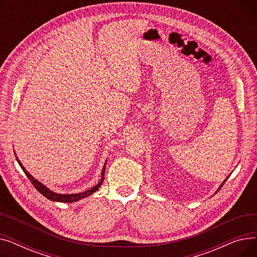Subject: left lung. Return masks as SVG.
Wrapping results in <instances>:
<instances>
[{
    "label": "left lung",
    "instance_id": "8db88e82",
    "mask_svg": "<svg viewBox=\"0 0 257 257\" xmlns=\"http://www.w3.org/2000/svg\"><path fill=\"white\" fill-rule=\"evenodd\" d=\"M228 177H229V176H228ZM228 177H227V178H226V180H227V179H228ZM226 180H225V181H224V182H223V183H222V185H221V187H222V186H223V185H224V183H225V182H226ZM221 187H220V188H221ZM220 188H219V190H220ZM219 190H218V191H219Z\"/></svg>",
    "mask_w": 257,
    "mask_h": 257
}]
</instances>
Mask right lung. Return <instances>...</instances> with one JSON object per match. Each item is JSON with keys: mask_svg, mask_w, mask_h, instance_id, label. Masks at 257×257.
Instances as JSON below:
<instances>
[{"mask_svg": "<svg viewBox=\"0 0 257 257\" xmlns=\"http://www.w3.org/2000/svg\"><path fill=\"white\" fill-rule=\"evenodd\" d=\"M17 160H18V163L20 164V166H21V168H22V170L24 171V173L26 174V176L29 178V180L31 181V183L34 185V187L36 188V190L42 194V195H44L46 198H48L49 200H52V201H56V202H66V203H71V202H75V201H78V200H80V199H82V198H85V197H88L89 195H91V194H93L94 192L96 191H98V188L101 186V184L103 183V180H104V174H105V167H106V163H105V165H104V167H103V170H102V177H101V180H100V182L96 185V186H93V187H91V188H89V190H87V191H85V192H83V193H80V194H72V195H59V194H55V193H53V192H51L49 188H47L44 184H42L40 183L39 181H37L36 179H34L31 175L27 172V170L23 167V165L21 164V161L19 160V158L17 157Z\"/></svg>", "mask_w": 257, "mask_h": 257, "instance_id": "right-lung-1", "label": "right lung"}]
</instances>
